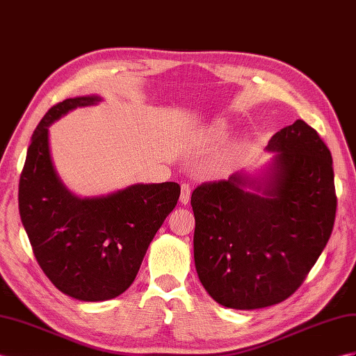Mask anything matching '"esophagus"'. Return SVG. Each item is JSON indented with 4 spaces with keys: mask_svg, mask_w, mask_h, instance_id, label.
<instances>
[{
    "mask_svg": "<svg viewBox=\"0 0 356 356\" xmlns=\"http://www.w3.org/2000/svg\"><path fill=\"white\" fill-rule=\"evenodd\" d=\"M189 200H191V186L189 184H181V195H180L181 204H188Z\"/></svg>",
    "mask_w": 356,
    "mask_h": 356,
    "instance_id": "esophagus-1",
    "label": "esophagus"
}]
</instances>
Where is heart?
I'll list each match as a JSON object with an SVG mask.
<instances>
[{
    "label": "heart",
    "instance_id": "1",
    "mask_svg": "<svg viewBox=\"0 0 356 356\" xmlns=\"http://www.w3.org/2000/svg\"><path fill=\"white\" fill-rule=\"evenodd\" d=\"M232 132V124L227 122V120H218L213 124V135L216 138H225V136H229Z\"/></svg>",
    "mask_w": 356,
    "mask_h": 356
}]
</instances>
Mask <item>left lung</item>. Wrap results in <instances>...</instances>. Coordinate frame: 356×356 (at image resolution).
<instances>
[{
    "label": "left lung",
    "mask_w": 356,
    "mask_h": 356,
    "mask_svg": "<svg viewBox=\"0 0 356 356\" xmlns=\"http://www.w3.org/2000/svg\"><path fill=\"white\" fill-rule=\"evenodd\" d=\"M259 172L241 170L191 197L194 260L218 304L256 309L302 284L332 233L337 197L331 152L304 120L282 127Z\"/></svg>",
    "instance_id": "left-lung-1"
}]
</instances>
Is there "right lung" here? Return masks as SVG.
I'll return each instance as SVG.
<instances>
[{
	"mask_svg": "<svg viewBox=\"0 0 356 356\" xmlns=\"http://www.w3.org/2000/svg\"><path fill=\"white\" fill-rule=\"evenodd\" d=\"M102 100L90 95L52 106L31 136L19 180L21 220L40 268L60 291L86 302L129 289L180 195L175 181L84 198L63 184L51 156L49 126L72 109Z\"/></svg>",
	"mask_w": 356,
	"mask_h": 356,
	"instance_id": "right-lung-1",
	"label": "right lung"
}]
</instances>
